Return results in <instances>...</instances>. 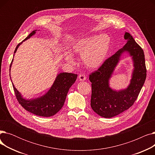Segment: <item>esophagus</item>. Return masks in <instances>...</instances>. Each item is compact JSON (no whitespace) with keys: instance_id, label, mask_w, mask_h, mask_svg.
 <instances>
[{"instance_id":"esophagus-1","label":"esophagus","mask_w":155,"mask_h":155,"mask_svg":"<svg viewBox=\"0 0 155 155\" xmlns=\"http://www.w3.org/2000/svg\"><path fill=\"white\" fill-rule=\"evenodd\" d=\"M86 78H87V77L84 74H80L78 77V79L80 81H84L86 80Z\"/></svg>"}]
</instances>
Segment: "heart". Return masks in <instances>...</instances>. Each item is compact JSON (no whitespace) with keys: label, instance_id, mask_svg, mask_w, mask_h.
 <instances>
[{"label":"heart","instance_id":"heart-1","mask_svg":"<svg viewBox=\"0 0 155 155\" xmlns=\"http://www.w3.org/2000/svg\"><path fill=\"white\" fill-rule=\"evenodd\" d=\"M110 38L107 35H94L77 40L71 47L73 53L78 54L85 67L89 69L101 67L106 60L110 48ZM64 59L70 64H75L74 56L64 54Z\"/></svg>","mask_w":155,"mask_h":155}]
</instances>
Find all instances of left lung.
Listing matches in <instances>:
<instances>
[{"mask_svg":"<svg viewBox=\"0 0 155 155\" xmlns=\"http://www.w3.org/2000/svg\"><path fill=\"white\" fill-rule=\"evenodd\" d=\"M124 37L127 40L126 44L89 75L92 82L91 107L96 114L105 118L116 116L131 107L137 98L146 78L143 50L129 32H126ZM124 52L129 53L132 57L134 68L127 88L116 91L110 87L109 80L121 54Z\"/></svg>","mask_w":155,"mask_h":155,"instance_id":"8db88e82","label":"left lung"}]
</instances>
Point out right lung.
Returning a JSON list of instances; mask_svg holds the SVG:
<instances>
[{
	"label": "right lung",
	"instance_id": "right-lung-1",
	"mask_svg": "<svg viewBox=\"0 0 155 155\" xmlns=\"http://www.w3.org/2000/svg\"><path fill=\"white\" fill-rule=\"evenodd\" d=\"M35 30L31 32L28 36L16 46L14 53H15L19 46L24 41L29 39L35 35ZM13 59L10 65V72ZM11 78V73H10ZM77 75L74 73L63 72L57 75L54 83L51 88L45 95L37 98L27 99L24 98L21 94L16 89L12 84L14 91L19 103L23 108L34 114L41 117L53 116L58 112L63 106L65 99L71 85L77 80Z\"/></svg>",
	"mask_w": 155,
	"mask_h": 155
}]
</instances>
